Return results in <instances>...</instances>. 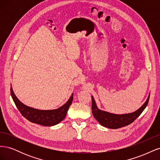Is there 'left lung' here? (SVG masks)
Wrapping results in <instances>:
<instances>
[{
  "instance_id": "left-lung-1",
  "label": "left lung",
  "mask_w": 160,
  "mask_h": 160,
  "mask_svg": "<svg viewBox=\"0 0 160 160\" xmlns=\"http://www.w3.org/2000/svg\"><path fill=\"white\" fill-rule=\"evenodd\" d=\"M149 95H149L146 102L137 111L131 113L122 115L111 113L107 112V111L99 109L97 107L93 96H91L92 113H93L94 118L98 120V122L103 127L110 129H118L126 126V125H128L129 124L133 122L143 112V111L148 104Z\"/></svg>"
}]
</instances>
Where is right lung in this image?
Instances as JSON below:
<instances>
[{
    "label": "right lung",
    "instance_id": "obj_1",
    "mask_svg": "<svg viewBox=\"0 0 160 160\" xmlns=\"http://www.w3.org/2000/svg\"><path fill=\"white\" fill-rule=\"evenodd\" d=\"M11 94L17 109L24 118L32 123L44 126H52L63 120L73 99V94H72L66 103L59 108L53 110H40L28 107L21 103L14 95L12 87H11Z\"/></svg>",
    "mask_w": 160,
    "mask_h": 160
}]
</instances>
